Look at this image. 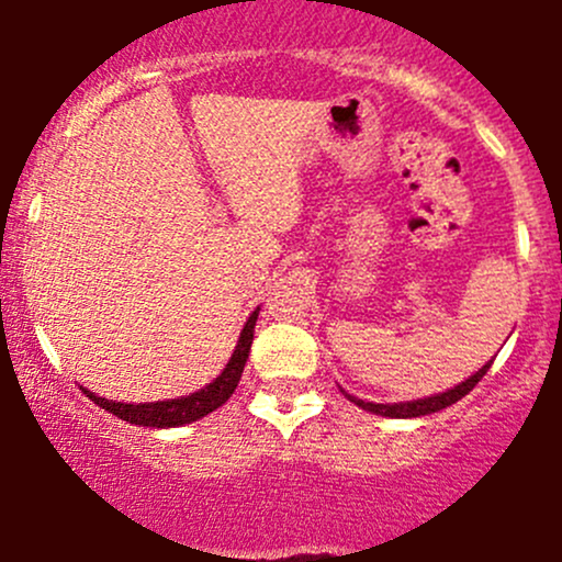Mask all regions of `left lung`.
Instances as JSON below:
<instances>
[{"instance_id": "8db88e82", "label": "left lung", "mask_w": 562, "mask_h": 562, "mask_svg": "<svg viewBox=\"0 0 562 562\" xmlns=\"http://www.w3.org/2000/svg\"><path fill=\"white\" fill-rule=\"evenodd\" d=\"M493 366V360L490 363H484L476 374H471L469 380L460 382V385H454L452 390H447V393H436V395H428V398H417V401H401V404H371V401H363V398H356V395L350 393H341L347 395V398L352 401V404L360 406V409L371 412V415H382V417H401V420H406V417H423V415H434V412L439 409H447V406H452L454 401H460L463 395H469L471 390L476 387V382L482 380L484 374H487V369Z\"/></svg>"}]
</instances>
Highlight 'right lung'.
I'll use <instances>...</instances> for the list:
<instances>
[{
    "mask_svg": "<svg viewBox=\"0 0 562 562\" xmlns=\"http://www.w3.org/2000/svg\"><path fill=\"white\" fill-rule=\"evenodd\" d=\"M256 321H258V310L247 317L245 328H241V334H239V341H236L234 356L226 363V369H223L221 374L210 382V385L196 390V393H191V395H180V398H169V401H156V404H121V401L102 398V395L91 393L88 387H80V390L93 401V404L102 406L104 412H110V415L121 417V420H126L132 425H147V428H177V425L202 420V417L210 415V412H215L217 406L226 404V401L232 398L236 385H239L241 371H245V363H247V356H250Z\"/></svg>",
    "mask_w": 562,
    "mask_h": 562,
    "instance_id": "1",
    "label": "right lung"
}]
</instances>
